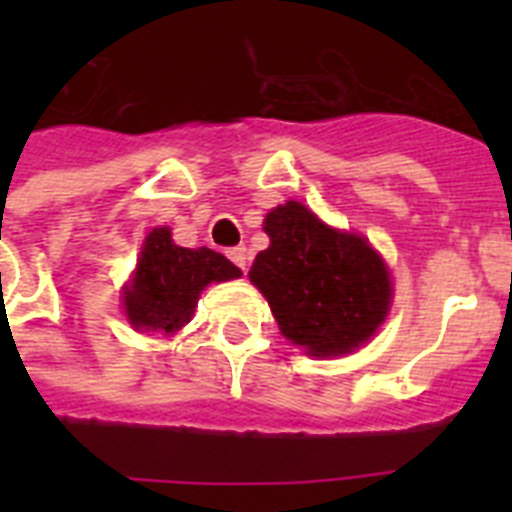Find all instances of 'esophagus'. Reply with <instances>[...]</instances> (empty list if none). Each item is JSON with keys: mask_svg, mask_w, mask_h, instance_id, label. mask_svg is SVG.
<instances>
[{"mask_svg": "<svg viewBox=\"0 0 512 512\" xmlns=\"http://www.w3.org/2000/svg\"><path fill=\"white\" fill-rule=\"evenodd\" d=\"M228 259L233 261V264L238 266V269L246 271V269H248V248H246V246H233V248H228Z\"/></svg>", "mask_w": 512, "mask_h": 512, "instance_id": "esophagus-1", "label": "esophagus"}]
</instances>
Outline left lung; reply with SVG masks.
<instances>
[{"mask_svg":"<svg viewBox=\"0 0 512 512\" xmlns=\"http://www.w3.org/2000/svg\"><path fill=\"white\" fill-rule=\"evenodd\" d=\"M264 230L271 243L253 259L248 279L287 341L328 359L377 333L392 305V279L364 235L330 228L295 200L274 207Z\"/></svg>","mask_w":512,"mask_h":512,"instance_id":"obj_1","label":"left lung"}]
</instances>
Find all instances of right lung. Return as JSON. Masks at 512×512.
Masks as SVG:
<instances>
[{"mask_svg": "<svg viewBox=\"0 0 512 512\" xmlns=\"http://www.w3.org/2000/svg\"><path fill=\"white\" fill-rule=\"evenodd\" d=\"M241 269L212 248H182L169 228H153L140 248L133 279L122 289V305L135 330L176 333L194 315L202 289L230 282Z\"/></svg>", "mask_w": 512, "mask_h": 512, "instance_id": "right-lung-1", "label": "right lung"}]
</instances>
